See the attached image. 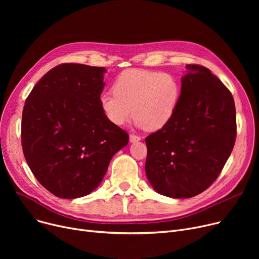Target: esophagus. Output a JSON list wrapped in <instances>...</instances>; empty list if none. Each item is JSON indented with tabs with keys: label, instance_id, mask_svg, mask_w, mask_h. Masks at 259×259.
<instances>
[{
	"label": "esophagus",
	"instance_id": "1",
	"mask_svg": "<svg viewBox=\"0 0 259 259\" xmlns=\"http://www.w3.org/2000/svg\"><path fill=\"white\" fill-rule=\"evenodd\" d=\"M129 140H130V143H135V142H139V141H141V138L139 137V135H135V134H130Z\"/></svg>",
	"mask_w": 259,
	"mask_h": 259
}]
</instances>
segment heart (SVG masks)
<instances>
[{"instance_id":"heart-1","label":"heart","mask_w":259,"mask_h":259,"mask_svg":"<svg viewBox=\"0 0 259 259\" xmlns=\"http://www.w3.org/2000/svg\"><path fill=\"white\" fill-rule=\"evenodd\" d=\"M112 91L103 93L99 99L101 110L111 124L124 126L134 114L139 127L156 131L172 119L181 86L170 73L128 69L115 78Z\"/></svg>"}]
</instances>
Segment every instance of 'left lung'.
<instances>
[{
    "label": "left lung",
    "instance_id": "obj_1",
    "mask_svg": "<svg viewBox=\"0 0 259 259\" xmlns=\"http://www.w3.org/2000/svg\"><path fill=\"white\" fill-rule=\"evenodd\" d=\"M178 107L168 124L146 138V175L155 191L193 197L219 178L236 139L232 94L208 68L186 65Z\"/></svg>",
    "mask_w": 259,
    "mask_h": 259
}]
</instances>
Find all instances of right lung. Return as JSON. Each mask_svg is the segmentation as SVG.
<instances>
[{
    "label": "right lung",
    "instance_id": "add662e5",
    "mask_svg": "<svg viewBox=\"0 0 259 259\" xmlns=\"http://www.w3.org/2000/svg\"><path fill=\"white\" fill-rule=\"evenodd\" d=\"M104 67L62 64L33 87L22 114V147L37 182L60 198L90 194L129 135L101 110Z\"/></svg>",
    "mask_w": 259,
    "mask_h": 259
}]
</instances>
